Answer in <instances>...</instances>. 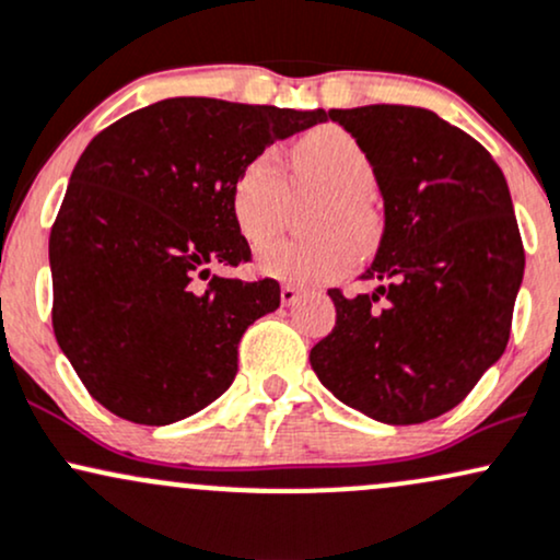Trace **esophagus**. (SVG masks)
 <instances>
[{
    "label": "esophagus",
    "mask_w": 560,
    "mask_h": 560,
    "mask_svg": "<svg viewBox=\"0 0 560 560\" xmlns=\"http://www.w3.org/2000/svg\"><path fill=\"white\" fill-rule=\"evenodd\" d=\"M299 299H301L299 288H293V285H282V288H280V301H282V306L299 304Z\"/></svg>",
    "instance_id": "obj_1"
}]
</instances>
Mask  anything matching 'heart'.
<instances>
[{
    "label": "heart",
    "mask_w": 560,
    "mask_h": 560,
    "mask_svg": "<svg viewBox=\"0 0 560 560\" xmlns=\"http://www.w3.org/2000/svg\"><path fill=\"white\" fill-rule=\"evenodd\" d=\"M295 190L327 194L312 220V238L278 241L259 254V269L269 278L317 285L357 261L359 248H372L380 235L372 194L377 186L374 164L357 138L325 125L293 147ZM291 209V183L280 156L265 151L243 167L233 188V214L243 238L261 246L280 233Z\"/></svg>",
    "instance_id": "obj_1"
}]
</instances>
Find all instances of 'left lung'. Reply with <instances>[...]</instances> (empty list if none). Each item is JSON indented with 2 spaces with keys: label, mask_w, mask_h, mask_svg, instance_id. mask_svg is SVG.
<instances>
[{
  "label": "left lung",
  "mask_w": 560,
  "mask_h": 560,
  "mask_svg": "<svg viewBox=\"0 0 560 560\" xmlns=\"http://www.w3.org/2000/svg\"><path fill=\"white\" fill-rule=\"evenodd\" d=\"M374 164L385 228L361 280L332 288L335 327L308 353L319 383L385 424L451 411L503 357L524 278L509 183L490 151L435 112L330 109Z\"/></svg>",
  "instance_id": "1"
}]
</instances>
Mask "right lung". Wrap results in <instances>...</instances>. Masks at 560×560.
I'll return each instance as SVG.
<instances>
[{"label": "right lung", "instance_id": "add662e5", "mask_svg": "<svg viewBox=\"0 0 560 560\" xmlns=\"http://www.w3.org/2000/svg\"><path fill=\"white\" fill-rule=\"evenodd\" d=\"M325 120V109L175 96L85 147L49 235L51 325L104 409L162 427L233 385L243 332L280 306L272 278H208L252 259L235 180L275 141Z\"/></svg>", "mask_w": 560, "mask_h": 560}]
</instances>
